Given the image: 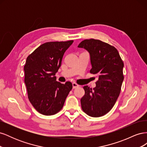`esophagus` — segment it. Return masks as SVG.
<instances>
[{"instance_id":"esophagus-1","label":"esophagus","mask_w":147,"mask_h":147,"mask_svg":"<svg viewBox=\"0 0 147 147\" xmlns=\"http://www.w3.org/2000/svg\"><path fill=\"white\" fill-rule=\"evenodd\" d=\"M72 86H73V88H74V89L78 88V86H79L78 84H77V83H72Z\"/></svg>"}]
</instances>
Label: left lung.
<instances>
[{"mask_svg": "<svg viewBox=\"0 0 147 147\" xmlns=\"http://www.w3.org/2000/svg\"><path fill=\"white\" fill-rule=\"evenodd\" d=\"M78 47L90 53V73L98 76L92 90L88 86L83 87L85 93L81 99L82 110L92 117L104 116L113 108L119 95L124 63L116 48L99 40H84Z\"/></svg>", "mask_w": 147, "mask_h": 147, "instance_id": "1", "label": "left lung"}]
</instances>
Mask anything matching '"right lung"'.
<instances>
[{
    "mask_svg": "<svg viewBox=\"0 0 147 147\" xmlns=\"http://www.w3.org/2000/svg\"><path fill=\"white\" fill-rule=\"evenodd\" d=\"M74 40L42 44L28 56L24 67V83L30 102L44 115L57 113L63 107L72 84L56 81V73L65 51Z\"/></svg>",
    "mask_w": 147,
    "mask_h": 147,
    "instance_id": "1",
    "label": "right lung"
}]
</instances>
